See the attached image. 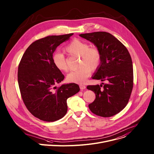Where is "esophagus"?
<instances>
[{
  "label": "esophagus",
  "instance_id": "1",
  "mask_svg": "<svg viewBox=\"0 0 154 154\" xmlns=\"http://www.w3.org/2000/svg\"><path fill=\"white\" fill-rule=\"evenodd\" d=\"M79 87H80V90H84V89H85V88H86L85 85H82V84H80V85H79Z\"/></svg>",
  "mask_w": 154,
  "mask_h": 154
}]
</instances>
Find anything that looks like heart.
Segmentation results:
<instances>
[{"label":"heart","mask_w":154,"mask_h":154,"mask_svg":"<svg viewBox=\"0 0 154 154\" xmlns=\"http://www.w3.org/2000/svg\"><path fill=\"white\" fill-rule=\"evenodd\" d=\"M65 51L70 55L80 56L79 69L69 72L66 80L70 83H83L90 76L91 70L97 69L101 63V53L95 46L89 47L84 41L75 39L66 47ZM53 63L54 67L61 72H67L69 66L64 55L56 53L53 56Z\"/></svg>","instance_id":"obj_1"}]
</instances>
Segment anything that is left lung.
Returning a JSON list of instances; mask_svg holds the SVG:
<instances>
[{
    "instance_id": "8db88e82",
    "label": "left lung",
    "mask_w": 154,
    "mask_h": 154,
    "mask_svg": "<svg viewBox=\"0 0 154 154\" xmlns=\"http://www.w3.org/2000/svg\"><path fill=\"white\" fill-rule=\"evenodd\" d=\"M79 36L94 43L100 51L101 63L91 78L106 82L102 83L103 86L87 87L96 95L88 107L96 115L114 116L126 107L132 92L133 68L130 54L125 45L109 33L97 32Z\"/></svg>"
}]
</instances>
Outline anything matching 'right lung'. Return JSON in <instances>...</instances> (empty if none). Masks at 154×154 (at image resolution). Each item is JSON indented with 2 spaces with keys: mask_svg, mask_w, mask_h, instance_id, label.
Returning <instances> with one entry per match:
<instances>
[{
  "mask_svg": "<svg viewBox=\"0 0 154 154\" xmlns=\"http://www.w3.org/2000/svg\"><path fill=\"white\" fill-rule=\"evenodd\" d=\"M73 35L48 36L36 40L20 60L18 82L22 98L28 111L41 120L53 122L63 118L67 111V98L80 90L74 83L56 87L64 75L52 60L57 47Z\"/></svg>",
  "mask_w": 154,
  "mask_h": 154,
  "instance_id": "1",
  "label": "right lung"
}]
</instances>
